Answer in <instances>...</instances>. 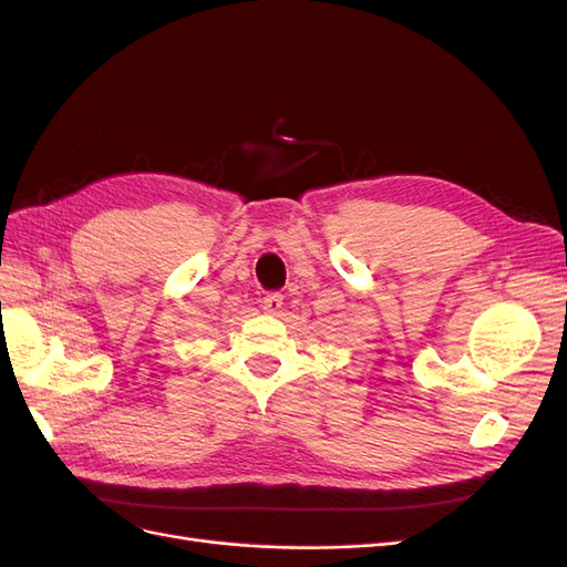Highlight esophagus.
Returning <instances> with one entry per match:
<instances>
[{
  "mask_svg": "<svg viewBox=\"0 0 567 567\" xmlns=\"http://www.w3.org/2000/svg\"><path fill=\"white\" fill-rule=\"evenodd\" d=\"M281 307H284V296L281 293H269V296L262 298V310L267 315H279Z\"/></svg>",
  "mask_w": 567,
  "mask_h": 567,
  "instance_id": "esophagus-1",
  "label": "esophagus"
}]
</instances>
